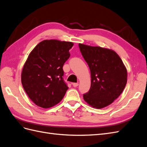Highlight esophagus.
Wrapping results in <instances>:
<instances>
[{"label": "esophagus", "mask_w": 147, "mask_h": 147, "mask_svg": "<svg viewBox=\"0 0 147 147\" xmlns=\"http://www.w3.org/2000/svg\"><path fill=\"white\" fill-rule=\"evenodd\" d=\"M72 85H73L74 87H77V86H78V83H74L72 84Z\"/></svg>", "instance_id": "34e87169"}]
</instances>
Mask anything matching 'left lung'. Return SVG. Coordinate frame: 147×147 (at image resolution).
Instances as JSON below:
<instances>
[{
	"instance_id": "1",
	"label": "left lung",
	"mask_w": 147,
	"mask_h": 147,
	"mask_svg": "<svg viewBox=\"0 0 147 147\" xmlns=\"http://www.w3.org/2000/svg\"><path fill=\"white\" fill-rule=\"evenodd\" d=\"M82 55L91 72V88L83 99L93 108L102 109L117 99L127 83V72L115 51L79 43Z\"/></svg>"
}]
</instances>
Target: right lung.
Listing matches in <instances>:
<instances>
[{
  "mask_svg": "<svg viewBox=\"0 0 147 147\" xmlns=\"http://www.w3.org/2000/svg\"><path fill=\"white\" fill-rule=\"evenodd\" d=\"M74 43L45 40L30 53L21 72V83L30 99L42 108L61 101L69 88L63 80V67Z\"/></svg>",
  "mask_w": 147,
  "mask_h": 147,
  "instance_id": "obj_1",
  "label": "right lung"
}]
</instances>
